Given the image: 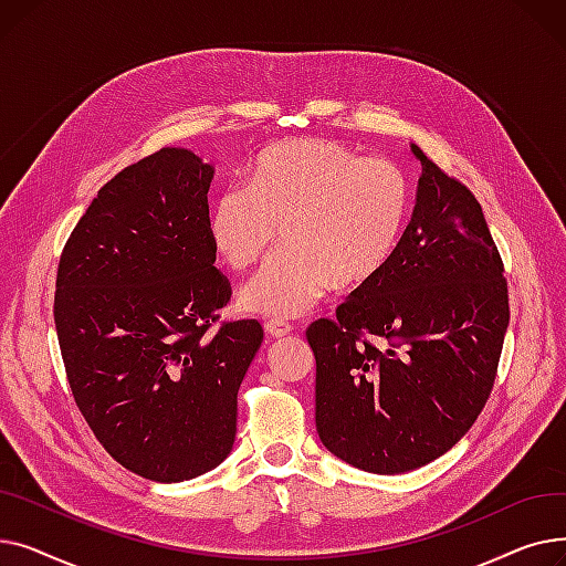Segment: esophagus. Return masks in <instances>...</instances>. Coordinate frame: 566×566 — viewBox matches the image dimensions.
Masks as SVG:
<instances>
[{"label":"esophagus","instance_id":"esophagus-1","mask_svg":"<svg viewBox=\"0 0 566 566\" xmlns=\"http://www.w3.org/2000/svg\"><path fill=\"white\" fill-rule=\"evenodd\" d=\"M263 328H265V333L271 335V337H275V339H280V337H286V335H291V325L289 323H284V321H280V318H271V321H265L263 323Z\"/></svg>","mask_w":566,"mask_h":566}]
</instances>
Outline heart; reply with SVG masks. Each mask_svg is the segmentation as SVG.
<instances>
[{
    "mask_svg": "<svg viewBox=\"0 0 566 566\" xmlns=\"http://www.w3.org/2000/svg\"><path fill=\"white\" fill-rule=\"evenodd\" d=\"M406 174L385 158L321 137L284 139L252 160L245 184L227 186L208 213L218 256L245 271L282 229L284 250L241 289L245 312L295 318L335 286H369L397 254L410 220Z\"/></svg>",
    "mask_w": 566,
    "mask_h": 566,
    "instance_id": "b5f03b06",
    "label": "heart"
}]
</instances>
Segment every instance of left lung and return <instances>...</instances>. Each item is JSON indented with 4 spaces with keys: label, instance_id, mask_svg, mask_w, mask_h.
<instances>
[{
    "label": "left lung",
    "instance_id": "obj_1",
    "mask_svg": "<svg viewBox=\"0 0 566 566\" xmlns=\"http://www.w3.org/2000/svg\"><path fill=\"white\" fill-rule=\"evenodd\" d=\"M412 154L422 176L397 254L335 318L307 328L318 438L378 474L422 468L468 433L510 325L504 263L478 197L420 146Z\"/></svg>",
    "mask_w": 566,
    "mask_h": 566
}]
</instances>
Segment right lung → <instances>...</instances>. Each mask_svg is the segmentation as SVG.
Here are the masks:
<instances>
[{"label":"right lung","mask_w":566,"mask_h":566,"mask_svg":"<svg viewBox=\"0 0 566 566\" xmlns=\"http://www.w3.org/2000/svg\"><path fill=\"white\" fill-rule=\"evenodd\" d=\"M213 167L186 148L118 171L59 256L54 325L75 406L105 452L139 478L184 482L227 459L238 388L263 342L220 321Z\"/></svg>","instance_id":"right-lung-1"}]
</instances>
